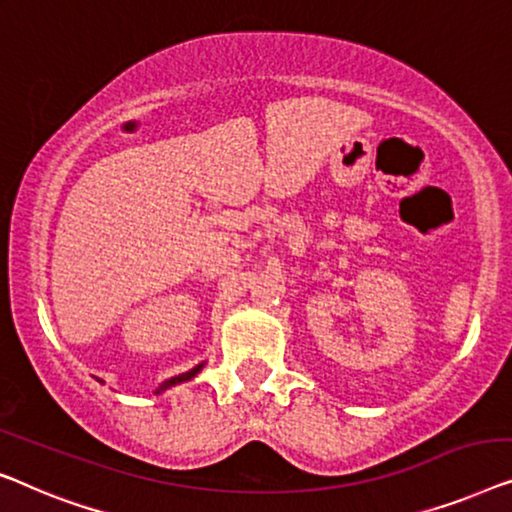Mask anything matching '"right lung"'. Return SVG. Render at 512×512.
Masks as SVG:
<instances>
[{"label": "right lung", "mask_w": 512, "mask_h": 512, "mask_svg": "<svg viewBox=\"0 0 512 512\" xmlns=\"http://www.w3.org/2000/svg\"><path fill=\"white\" fill-rule=\"evenodd\" d=\"M201 366H204V364H197V366H194L192 371H187V373H181V376H174V378L164 380V383L160 385V390H155V394L164 392V390H167V387H171V385H178V383H183V380H190V378H194V376H197V373L201 371Z\"/></svg>", "instance_id": "add662e5"}]
</instances>
